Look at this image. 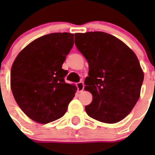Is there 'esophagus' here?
I'll return each instance as SVG.
<instances>
[{
	"instance_id": "esophagus-1",
	"label": "esophagus",
	"mask_w": 155,
	"mask_h": 155,
	"mask_svg": "<svg viewBox=\"0 0 155 155\" xmlns=\"http://www.w3.org/2000/svg\"><path fill=\"white\" fill-rule=\"evenodd\" d=\"M77 87H78V92H81L82 91H83V89H84V83L82 81H80L78 82V83H77Z\"/></svg>"
}]
</instances>
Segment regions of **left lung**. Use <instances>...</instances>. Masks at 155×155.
Wrapping results in <instances>:
<instances>
[{"instance_id": "obj_1", "label": "left lung", "mask_w": 155, "mask_h": 155, "mask_svg": "<svg viewBox=\"0 0 155 155\" xmlns=\"http://www.w3.org/2000/svg\"><path fill=\"white\" fill-rule=\"evenodd\" d=\"M78 50L88 63L84 89L91 93L87 114L116 124L130 113L139 99L143 72L136 54L124 42L103 31L75 33Z\"/></svg>"}]
</instances>
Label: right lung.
<instances>
[{
    "label": "right lung",
    "mask_w": 155,
    "mask_h": 155,
    "mask_svg": "<svg viewBox=\"0 0 155 155\" xmlns=\"http://www.w3.org/2000/svg\"><path fill=\"white\" fill-rule=\"evenodd\" d=\"M74 46V35L56 32L41 36L25 47L13 63L11 88L25 115L39 124L62 117L76 87L66 83L62 68Z\"/></svg>",
    "instance_id": "right-lung-1"
}]
</instances>
